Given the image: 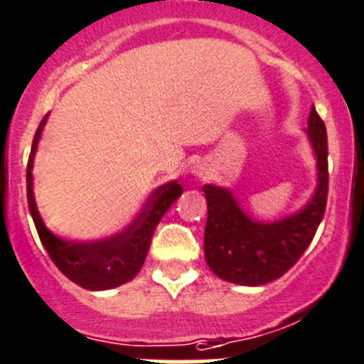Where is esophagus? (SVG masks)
I'll list each match as a JSON object with an SVG mask.
<instances>
[{
  "mask_svg": "<svg viewBox=\"0 0 364 364\" xmlns=\"http://www.w3.org/2000/svg\"><path fill=\"white\" fill-rule=\"evenodd\" d=\"M206 174H208V168H206V163L199 161L196 163V165L192 166V176L193 178H206Z\"/></svg>",
  "mask_w": 364,
  "mask_h": 364,
  "instance_id": "obj_1",
  "label": "esophagus"
}]
</instances>
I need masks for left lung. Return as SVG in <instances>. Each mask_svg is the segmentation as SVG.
<instances>
[{
  "label": "left lung",
  "instance_id": "left-lung-1",
  "mask_svg": "<svg viewBox=\"0 0 364 364\" xmlns=\"http://www.w3.org/2000/svg\"><path fill=\"white\" fill-rule=\"evenodd\" d=\"M305 132L316 159V188L298 212L277 220L253 219L230 188L212 183L203 186L208 205L206 264L223 280L250 287L277 280L298 262L314 239L328 192L327 131L314 105Z\"/></svg>",
  "mask_w": 364,
  "mask_h": 364
}]
</instances>
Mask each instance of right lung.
Returning a JSON list of instances; mask_svg holds the SVG:
<instances>
[{
	"label": "right lung",
	"instance_id": "right-lung-1",
	"mask_svg": "<svg viewBox=\"0 0 364 364\" xmlns=\"http://www.w3.org/2000/svg\"><path fill=\"white\" fill-rule=\"evenodd\" d=\"M46 118L48 117H44L33 136L28 166H26V198H28V208L39 239L44 250L48 251L53 264L71 282L90 291L114 289L140 273L147 259L156 226L166 210L181 196L183 188L176 179L163 183L152 192L147 208L136 217L134 223L113 235L93 240L66 239V237L57 235L44 224L37 210L36 196H33V158H36L43 129L46 125Z\"/></svg>",
	"mask_w": 364,
	"mask_h": 364
}]
</instances>
